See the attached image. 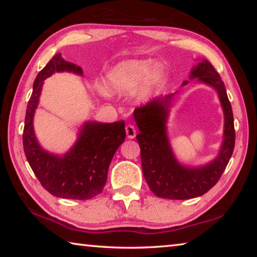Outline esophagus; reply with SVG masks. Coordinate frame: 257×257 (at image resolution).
<instances>
[{"label":"esophagus","mask_w":257,"mask_h":257,"mask_svg":"<svg viewBox=\"0 0 257 257\" xmlns=\"http://www.w3.org/2000/svg\"><path fill=\"white\" fill-rule=\"evenodd\" d=\"M125 134H127L128 138H135V136H136V128H135L133 124H128L127 127H125Z\"/></svg>","instance_id":"obj_1"}]
</instances>
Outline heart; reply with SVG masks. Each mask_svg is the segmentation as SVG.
<instances>
[{
	"instance_id": "1",
	"label": "heart",
	"mask_w": 257,
	"mask_h": 257,
	"mask_svg": "<svg viewBox=\"0 0 257 257\" xmlns=\"http://www.w3.org/2000/svg\"><path fill=\"white\" fill-rule=\"evenodd\" d=\"M159 71L160 66L153 60L123 61L107 73L104 85L112 93L129 92L138 85L137 95L141 98H147Z\"/></svg>"
}]
</instances>
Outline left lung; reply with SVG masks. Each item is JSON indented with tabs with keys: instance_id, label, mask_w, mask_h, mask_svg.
<instances>
[{
	"instance_id": "obj_1",
	"label": "left lung",
	"mask_w": 257,
	"mask_h": 257,
	"mask_svg": "<svg viewBox=\"0 0 257 257\" xmlns=\"http://www.w3.org/2000/svg\"><path fill=\"white\" fill-rule=\"evenodd\" d=\"M194 78L216 89L224 113L222 146L216 159L208 164L188 168L178 162L173 155L167 135L169 107L173 94L153 98L134 111L135 121L141 132L136 139L141 147L143 173L152 193L161 198L189 199L207 193L222 176L234 149L233 114L224 82L207 60L193 68L190 79Z\"/></svg>"
}]
</instances>
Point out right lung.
I'll use <instances>...</instances> for the list:
<instances>
[{
  "label": "right lung",
  "instance_id": "add662e5",
  "mask_svg": "<svg viewBox=\"0 0 257 257\" xmlns=\"http://www.w3.org/2000/svg\"><path fill=\"white\" fill-rule=\"evenodd\" d=\"M69 71L82 75L80 67L58 53L42 69L34 81L33 93L26 111L23 144L25 155L42 186L56 197L90 199L101 193L107 179L113 155L125 138L124 121L102 123L86 122L72 149L62 156L42 149L34 133V113L40 101L43 82L54 72Z\"/></svg>",
  "mask_w": 257,
  "mask_h": 257
}]
</instances>
